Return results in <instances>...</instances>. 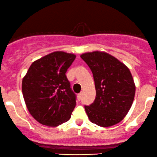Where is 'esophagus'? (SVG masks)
<instances>
[{"instance_id":"esophagus-1","label":"esophagus","mask_w":157,"mask_h":157,"mask_svg":"<svg viewBox=\"0 0 157 157\" xmlns=\"http://www.w3.org/2000/svg\"><path fill=\"white\" fill-rule=\"evenodd\" d=\"M82 93H78V94L77 95V99H78V101H80V100L82 99Z\"/></svg>"}]
</instances>
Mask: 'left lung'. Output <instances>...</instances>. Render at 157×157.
Instances as JSON below:
<instances>
[{
    "instance_id": "obj_1",
    "label": "left lung",
    "mask_w": 157,
    "mask_h": 157,
    "mask_svg": "<svg viewBox=\"0 0 157 157\" xmlns=\"http://www.w3.org/2000/svg\"><path fill=\"white\" fill-rule=\"evenodd\" d=\"M90 68L96 95L90 106H84L91 122L111 127L123 120L134 99L136 86L129 68L114 56L103 51L82 54Z\"/></svg>"
}]
</instances>
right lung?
Returning <instances> with one entry per match:
<instances>
[{
    "label": "right lung",
    "mask_w": 157,
    "mask_h": 157,
    "mask_svg": "<svg viewBox=\"0 0 157 157\" xmlns=\"http://www.w3.org/2000/svg\"><path fill=\"white\" fill-rule=\"evenodd\" d=\"M76 56L56 51L33 61L22 80L29 113L40 124L57 127L67 121L76 105L66 72Z\"/></svg>",
    "instance_id": "add662e5"
}]
</instances>
